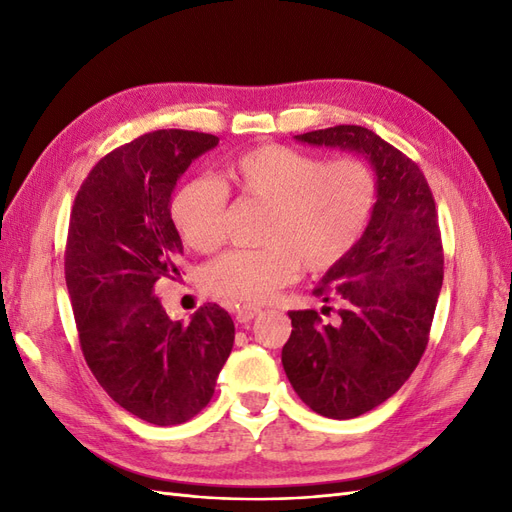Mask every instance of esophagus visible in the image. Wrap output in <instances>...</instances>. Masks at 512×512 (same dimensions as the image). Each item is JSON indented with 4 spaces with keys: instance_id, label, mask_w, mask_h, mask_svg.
<instances>
[{
    "instance_id": "34e87169",
    "label": "esophagus",
    "mask_w": 512,
    "mask_h": 512,
    "mask_svg": "<svg viewBox=\"0 0 512 512\" xmlns=\"http://www.w3.org/2000/svg\"><path fill=\"white\" fill-rule=\"evenodd\" d=\"M260 312H262V309L256 307V305H241V307L237 305L235 318H237V322L247 324V322H252L256 316H260Z\"/></svg>"
}]
</instances>
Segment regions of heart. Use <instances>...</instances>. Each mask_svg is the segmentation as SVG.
Masks as SVG:
<instances>
[{
	"instance_id": "b5f03b06",
	"label": "heart",
	"mask_w": 512,
	"mask_h": 512,
	"mask_svg": "<svg viewBox=\"0 0 512 512\" xmlns=\"http://www.w3.org/2000/svg\"><path fill=\"white\" fill-rule=\"evenodd\" d=\"M226 179L243 198L267 205L260 250H232L205 269V288L235 303H262L297 277L327 273L359 245L376 207V177L359 158L324 162L286 145H260L230 160ZM228 194L196 177L170 200V220L200 254L224 241Z\"/></svg>"
}]
</instances>
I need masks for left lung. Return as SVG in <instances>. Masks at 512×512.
I'll return each instance as SVG.
<instances>
[{"mask_svg": "<svg viewBox=\"0 0 512 512\" xmlns=\"http://www.w3.org/2000/svg\"><path fill=\"white\" fill-rule=\"evenodd\" d=\"M294 138L361 153L376 173L365 235L314 290L324 303H342L337 324H322L314 309L288 312L282 350L303 404L344 421L395 395L427 348L444 277L438 213L421 168L371 130L335 126Z\"/></svg>", "mask_w": 512, "mask_h": 512, "instance_id": "left-lung-1", "label": "left lung"}]
</instances>
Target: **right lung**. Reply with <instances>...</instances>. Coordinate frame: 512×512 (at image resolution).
Returning <instances> with one entry per match:
<instances>
[{
	"instance_id": "obj_1",
	"label": "right lung",
	"mask_w": 512,
	"mask_h": 512,
	"mask_svg": "<svg viewBox=\"0 0 512 512\" xmlns=\"http://www.w3.org/2000/svg\"><path fill=\"white\" fill-rule=\"evenodd\" d=\"M218 143L190 130L138 136L89 170L70 213L66 286L85 361L123 410L160 427L209 404L235 342L218 303L183 324L153 292L162 277H181L183 245L170 220L177 179Z\"/></svg>"
}]
</instances>
